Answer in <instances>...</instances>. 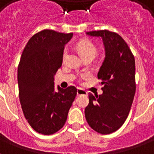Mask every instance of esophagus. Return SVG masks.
<instances>
[{
	"label": "esophagus",
	"mask_w": 154,
	"mask_h": 154,
	"mask_svg": "<svg viewBox=\"0 0 154 154\" xmlns=\"http://www.w3.org/2000/svg\"><path fill=\"white\" fill-rule=\"evenodd\" d=\"M77 96H80V95H87V92L85 91L84 89H81V88H78L77 91Z\"/></svg>",
	"instance_id": "1"
}]
</instances>
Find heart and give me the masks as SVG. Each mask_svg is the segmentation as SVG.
I'll return each instance as SVG.
<instances>
[{
  "mask_svg": "<svg viewBox=\"0 0 154 154\" xmlns=\"http://www.w3.org/2000/svg\"><path fill=\"white\" fill-rule=\"evenodd\" d=\"M78 51L81 53L83 58L86 57H95L97 53L96 46L94 45L92 42H89V41H84V42H81L78 43L77 45ZM67 56V49H65V50L63 51V59L65 60V57ZM89 74H85L84 77H88Z\"/></svg>",
  "mask_w": 154,
  "mask_h": 154,
  "instance_id": "b5f03b06",
  "label": "heart"
}]
</instances>
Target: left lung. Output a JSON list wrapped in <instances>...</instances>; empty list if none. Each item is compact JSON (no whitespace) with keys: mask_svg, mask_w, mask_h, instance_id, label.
I'll list each match as a JSON object with an SVG mask.
<instances>
[{"mask_svg":"<svg viewBox=\"0 0 154 154\" xmlns=\"http://www.w3.org/2000/svg\"><path fill=\"white\" fill-rule=\"evenodd\" d=\"M86 34L102 39L105 57L97 73L103 94L89 93L85 115L92 129L109 134L124 124L131 109L136 91L135 60L126 42L116 32L99 30Z\"/></svg>","mask_w":154,"mask_h":154,"instance_id":"left-lung-1","label":"left lung"}]
</instances>
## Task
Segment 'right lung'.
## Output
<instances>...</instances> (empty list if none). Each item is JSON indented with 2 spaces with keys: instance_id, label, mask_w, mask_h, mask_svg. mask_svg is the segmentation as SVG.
Returning <instances> with one entry per match:
<instances>
[{
  "instance_id": "right-lung-1",
  "label": "right lung",
  "mask_w": 154,
  "mask_h": 154,
  "mask_svg": "<svg viewBox=\"0 0 154 154\" xmlns=\"http://www.w3.org/2000/svg\"><path fill=\"white\" fill-rule=\"evenodd\" d=\"M72 33L45 29L33 35L17 69L19 98L25 118L39 134L51 135L65 125L77 95L74 86L54 88V75L62 65L65 44Z\"/></svg>"
}]
</instances>
